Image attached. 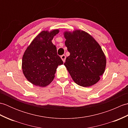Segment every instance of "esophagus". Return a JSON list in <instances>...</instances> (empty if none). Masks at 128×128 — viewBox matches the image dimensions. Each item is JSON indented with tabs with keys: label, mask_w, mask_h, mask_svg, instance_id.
<instances>
[{
	"label": "esophagus",
	"mask_w": 128,
	"mask_h": 128,
	"mask_svg": "<svg viewBox=\"0 0 128 128\" xmlns=\"http://www.w3.org/2000/svg\"><path fill=\"white\" fill-rule=\"evenodd\" d=\"M61 58H62V60L64 62L65 61H66V56H65V55H62V56H61Z\"/></svg>",
	"instance_id": "1"
}]
</instances>
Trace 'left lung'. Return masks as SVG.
<instances>
[{"label":"left lung","instance_id":"8db88e82","mask_svg":"<svg viewBox=\"0 0 128 128\" xmlns=\"http://www.w3.org/2000/svg\"><path fill=\"white\" fill-rule=\"evenodd\" d=\"M65 45L70 53L64 66L74 82L82 87L97 83L104 72L106 59L96 40L87 32H65Z\"/></svg>","mask_w":128,"mask_h":128}]
</instances>
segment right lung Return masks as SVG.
<instances>
[{
    "label": "right lung",
    "mask_w": 128,
    "mask_h": 128,
    "mask_svg": "<svg viewBox=\"0 0 128 128\" xmlns=\"http://www.w3.org/2000/svg\"><path fill=\"white\" fill-rule=\"evenodd\" d=\"M59 30L43 31L38 34L24 53L22 69L27 79L34 85L45 87L54 78L57 67L63 64L52 40Z\"/></svg>",
    "instance_id": "add662e5"
}]
</instances>
